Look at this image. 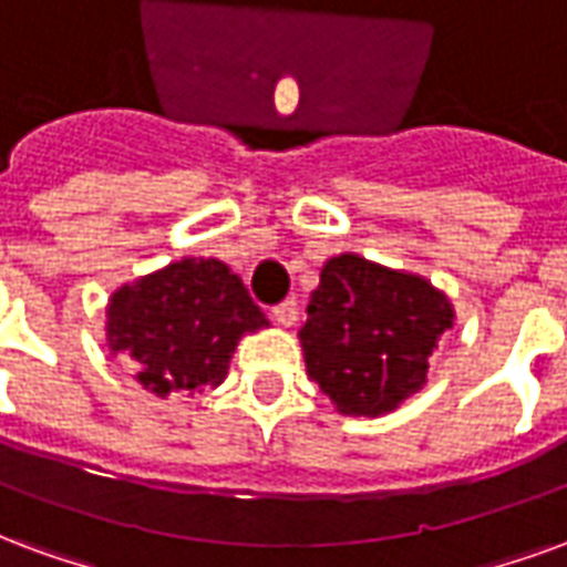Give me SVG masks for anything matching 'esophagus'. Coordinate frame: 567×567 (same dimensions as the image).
Segmentation results:
<instances>
[{
    "label": "esophagus",
    "mask_w": 567,
    "mask_h": 567,
    "mask_svg": "<svg viewBox=\"0 0 567 567\" xmlns=\"http://www.w3.org/2000/svg\"><path fill=\"white\" fill-rule=\"evenodd\" d=\"M271 317H275L280 326H292L296 323V317H299V305H296V299H284L280 305L271 308Z\"/></svg>",
    "instance_id": "obj_1"
}]
</instances>
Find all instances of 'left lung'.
<instances>
[{
    "instance_id": "1",
    "label": "left lung",
    "mask_w": 567,
    "mask_h": 567,
    "mask_svg": "<svg viewBox=\"0 0 567 567\" xmlns=\"http://www.w3.org/2000/svg\"><path fill=\"white\" fill-rule=\"evenodd\" d=\"M453 305L429 280L362 256H332L301 326L305 365L347 416H380L423 390Z\"/></svg>"
}]
</instances>
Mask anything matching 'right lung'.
I'll return each mask as SVG.
<instances>
[{"label": "right lung", "instance_id": "1", "mask_svg": "<svg viewBox=\"0 0 567 567\" xmlns=\"http://www.w3.org/2000/svg\"><path fill=\"white\" fill-rule=\"evenodd\" d=\"M259 326L266 317L220 259L172 262L109 305L111 353L130 359L156 395L220 386L238 338Z\"/></svg>", "mask_w": 567, "mask_h": 567}]
</instances>
